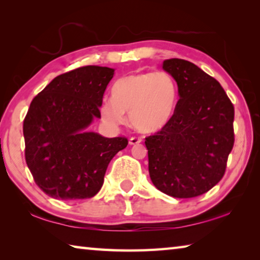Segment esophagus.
Listing matches in <instances>:
<instances>
[{
	"label": "esophagus",
	"mask_w": 260,
	"mask_h": 260,
	"mask_svg": "<svg viewBox=\"0 0 260 260\" xmlns=\"http://www.w3.org/2000/svg\"><path fill=\"white\" fill-rule=\"evenodd\" d=\"M140 142H142V138H139V136H132L129 139V144L134 146V144H138Z\"/></svg>",
	"instance_id": "34e87169"
}]
</instances>
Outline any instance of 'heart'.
Segmentation results:
<instances>
[{
	"mask_svg": "<svg viewBox=\"0 0 260 260\" xmlns=\"http://www.w3.org/2000/svg\"><path fill=\"white\" fill-rule=\"evenodd\" d=\"M112 99L101 105L103 119L111 125L121 124L129 113L132 126L141 133L160 131L173 116L178 87L164 71L141 72L122 77L114 82Z\"/></svg>",
	"mask_w": 260,
	"mask_h": 260,
	"instance_id": "b5f03b06",
	"label": "heart"
}]
</instances>
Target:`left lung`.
I'll return each mask as SVG.
<instances>
[{
    "instance_id": "1",
    "label": "left lung",
    "mask_w": 260,
    "mask_h": 260,
    "mask_svg": "<svg viewBox=\"0 0 260 260\" xmlns=\"http://www.w3.org/2000/svg\"><path fill=\"white\" fill-rule=\"evenodd\" d=\"M180 99L170 121L146 138L149 174L157 189L177 199L209 191L225 174L234 146V105L214 78L190 61L162 63Z\"/></svg>"
}]
</instances>
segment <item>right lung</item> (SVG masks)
<instances>
[{"mask_svg":"<svg viewBox=\"0 0 260 260\" xmlns=\"http://www.w3.org/2000/svg\"><path fill=\"white\" fill-rule=\"evenodd\" d=\"M114 70L78 68L56 77L33 99L23 125L25 159L35 183L61 201L90 199L103 186L110 160L127 147L125 136L108 139L87 128Z\"/></svg>","mask_w":260,"mask_h":260,"instance_id":"add662e5","label":"right lung"}]
</instances>
